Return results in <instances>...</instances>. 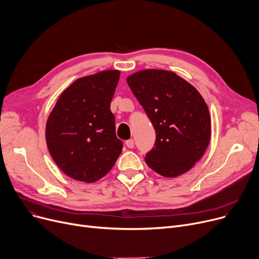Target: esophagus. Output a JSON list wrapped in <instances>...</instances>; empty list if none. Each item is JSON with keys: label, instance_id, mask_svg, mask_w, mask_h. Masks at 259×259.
Returning <instances> with one entry per match:
<instances>
[{"label": "esophagus", "instance_id": "34e87169", "mask_svg": "<svg viewBox=\"0 0 259 259\" xmlns=\"http://www.w3.org/2000/svg\"><path fill=\"white\" fill-rule=\"evenodd\" d=\"M125 145L128 147V149H133V147L135 146V143H134V140L133 139H130L127 141H125Z\"/></svg>", "mask_w": 259, "mask_h": 259}]
</instances>
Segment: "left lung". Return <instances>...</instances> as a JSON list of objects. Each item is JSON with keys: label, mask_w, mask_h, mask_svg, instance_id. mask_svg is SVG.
<instances>
[{"label": "left lung", "mask_w": 259, "mask_h": 259, "mask_svg": "<svg viewBox=\"0 0 259 259\" xmlns=\"http://www.w3.org/2000/svg\"><path fill=\"white\" fill-rule=\"evenodd\" d=\"M156 132L145 162L164 177L190 170L211 139V118L203 98L175 72L145 69L126 79Z\"/></svg>", "instance_id": "left-lung-1"}]
</instances>
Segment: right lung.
<instances>
[{"label":"right lung","instance_id":"add662e5","mask_svg":"<svg viewBox=\"0 0 259 259\" xmlns=\"http://www.w3.org/2000/svg\"><path fill=\"white\" fill-rule=\"evenodd\" d=\"M119 70L80 78L61 94L46 123L54 161L70 178L95 182L112 169L122 152L110 102Z\"/></svg>","mask_w":259,"mask_h":259}]
</instances>
